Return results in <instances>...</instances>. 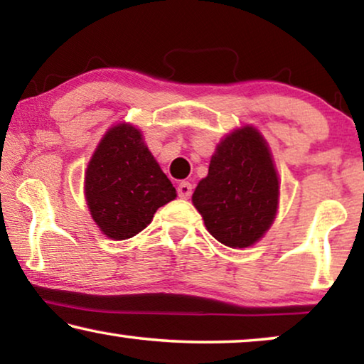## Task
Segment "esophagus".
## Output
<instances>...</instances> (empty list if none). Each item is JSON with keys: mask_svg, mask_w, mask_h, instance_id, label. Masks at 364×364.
I'll list each match as a JSON object with an SVG mask.
<instances>
[{"mask_svg": "<svg viewBox=\"0 0 364 364\" xmlns=\"http://www.w3.org/2000/svg\"><path fill=\"white\" fill-rule=\"evenodd\" d=\"M177 193L181 198H188L192 196V186L188 182H181L177 186Z\"/></svg>", "mask_w": 364, "mask_h": 364, "instance_id": "esophagus-1", "label": "esophagus"}]
</instances>
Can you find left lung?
<instances>
[{
  "instance_id": "obj_1",
  "label": "left lung",
  "mask_w": 364,
  "mask_h": 364,
  "mask_svg": "<svg viewBox=\"0 0 364 364\" xmlns=\"http://www.w3.org/2000/svg\"><path fill=\"white\" fill-rule=\"evenodd\" d=\"M278 196L280 183L268 144L255 127L245 126L218 144L192 203L212 237L230 248H247L275 220Z\"/></svg>"
}]
</instances>
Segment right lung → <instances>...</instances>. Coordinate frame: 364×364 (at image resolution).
<instances>
[{"mask_svg": "<svg viewBox=\"0 0 364 364\" xmlns=\"http://www.w3.org/2000/svg\"><path fill=\"white\" fill-rule=\"evenodd\" d=\"M84 193L104 235L127 240L152 222L159 207L177 197L142 134L131 124L106 132L87 164Z\"/></svg>", "mask_w": 364, "mask_h": 364, "instance_id": "1", "label": "right lung"}]
</instances>
